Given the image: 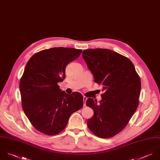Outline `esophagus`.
<instances>
[{"label": "esophagus", "mask_w": 160, "mask_h": 160, "mask_svg": "<svg viewBox=\"0 0 160 160\" xmlns=\"http://www.w3.org/2000/svg\"><path fill=\"white\" fill-rule=\"evenodd\" d=\"M87 98L86 97V96H83V100H84V106H86V101H87Z\"/></svg>", "instance_id": "esophagus-1"}]
</instances>
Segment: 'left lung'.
<instances>
[{"instance_id": "8db88e82", "label": "left lung", "mask_w": 160, "mask_h": 160, "mask_svg": "<svg viewBox=\"0 0 160 160\" xmlns=\"http://www.w3.org/2000/svg\"><path fill=\"white\" fill-rule=\"evenodd\" d=\"M82 57L104 92L99 103L92 98L86 101L94 111L87 126L98 137H112L127 126L138 107L140 77L129 59L110 49L84 50Z\"/></svg>"}]
</instances>
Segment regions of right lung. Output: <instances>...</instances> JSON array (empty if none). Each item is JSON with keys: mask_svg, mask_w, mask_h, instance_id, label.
I'll list each match as a JSON object with an SVG mask.
<instances>
[{"mask_svg": "<svg viewBox=\"0 0 160 160\" xmlns=\"http://www.w3.org/2000/svg\"><path fill=\"white\" fill-rule=\"evenodd\" d=\"M82 49L53 48L34 54L20 81L23 110L39 132L54 135L66 127L72 113L83 106L78 92L67 95L58 85L65 77L67 64L78 58Z\"/></svg>", "mask_w": 160, "mask_h": 160, "instance_id": "right-lung-1", "label": "right lung"}]
</instances>
